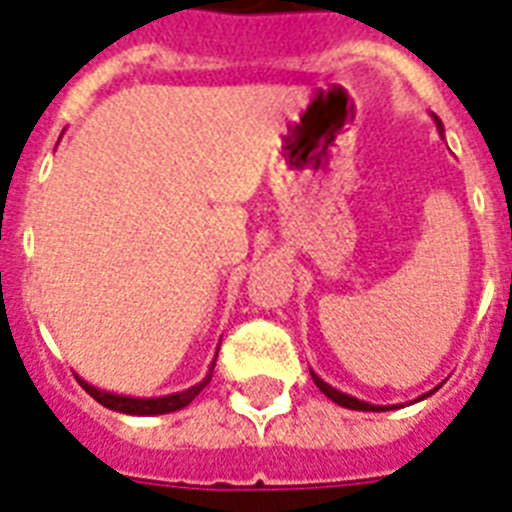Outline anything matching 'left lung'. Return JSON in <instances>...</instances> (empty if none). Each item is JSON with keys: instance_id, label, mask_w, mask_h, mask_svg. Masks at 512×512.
<instances>
[{"instance_id": "8db88e82", "label": "left lung", "mask_w": 512, "mask_h": 512, "mask_svg": "<svg viewBox=\"0 0 512 512\" xmlns=\"http://www.w3.org/2000/svg\"><path fill=\"white\" fill-rule=\"evenodd\" d=\"M436 122H438V119H436ZM438 130L444 132L441 122H438ZM311 377H313V382L319 385V390L324 393V396H329L332 401H335V404L345 406V409H358V412H382V409H390V406H374V404H366V401H358V398H353V396H345V393L335 390L332 385H327L324 380H319V377H316L313 372H311ZM430 393H433V390H430ZM422 398H425V396H422Z\"/></svg>"}]
</instances>
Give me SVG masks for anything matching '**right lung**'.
I'll return each instance as SVG.
<instances>
[{"mask_svg": "<svg viewBox=\"0 0 512 512\" xmlns=\"http://www.w3.org/2000/svg\"><path fill=\"white\" fill-rule=\"evenodd\" d=\"M215 369V364H212ZM212 369L199 385H193V388L183 390V393H172V396H162V398H130V396H114V393H103V390L92 388L87 382H82V388L90 393L98 404H103L106 409H114V412L122 414H167V412H177V409H183L193 401V398L199 396L201 390L207 388L209 380H212Z\"/></svg>", "mask_w": 512, "mask_h": 512, "instance_id": "right-lung-1", "label": "right lung"}]
</instances>
